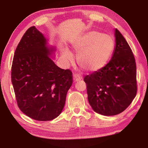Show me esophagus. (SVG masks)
I'll return each instance as SVG.
<instances>
[{"mask_svg": "<svg viewBox=\"0 0 148 148\" xmlns=\"http://www.w3.org/2000/svg\"><path fill=\"white\" fill-rule=\"evenodd\" d=\"M74 82H79L80 80H82V77L79 75H75L74 77Z\"/></svg>", "mask_w": 148, "mask_h": 148, "instance_id": "34e87169", "label": "esophagus"}]
</instances>
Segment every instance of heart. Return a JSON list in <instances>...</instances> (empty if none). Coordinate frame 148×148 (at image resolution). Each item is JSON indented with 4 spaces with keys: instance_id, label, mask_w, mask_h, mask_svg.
<instances>
[{
    "instance_id": "heart-1",
    "label": "heart",
    "mask_w": 148,
    "mask_h": 148,
    "mask_svg": "<svg viewBox=\"0 0 148 148\" xmlns=\"http://www.w3.org/2000/svg\"><path fill=\"white\" fill-rule=\"evenodd\" d=\"M71 50L78 53L77 63L87 72L94 73L103 68L109 60L114 49L112 38L97 31H90L70 44ZM62 60L66 64L72 59V53L66 49L60 51Z\"/></svg>"
}]
</instances>
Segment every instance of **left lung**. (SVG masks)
Listing matches in <instances>:
<instances>
[{
	"label": "left lung",
	"mask_w": 148,
	"mask_h": 148,
	"mask_svg": "<svg viewBox=\"0 0 148 148\" xmlns=\"http://www.w3.org/2000/svg\"><path fill=\"white\" fill-rule=\"evenodd\" d=\"M114 36V49L110 62L101 69L84 79L89 104L94 112L104 116H114L123 112L137 93L133 53L116 29Z\"/></svg>",
	"instance_id": "left-lung-1"
}]
</instances>
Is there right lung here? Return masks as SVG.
<instances>
[{
	"label": "right lung",
	"instance_id": "obj_1",
	"mask_svg": "<svg viewBox=\"0 0 148 148\" xmlns=\"http://www.w3.org/2000/svg\"><path fill=\"white\" fill-rule=\"evenodd\" d=\"M55 51L49 38L32 26L14 53L11 81L17 104L23 113L36 121L58 117L73 84L71 71L60 68L51 58Z\"/></svg>",
	"mask_w": 148,
	"mask_h": 148
}]
</instances>
